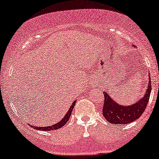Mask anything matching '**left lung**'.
I'll return each mask as SVG.
<instances>
[{
  "mask_svg": "<svg viewBox=\"0 0 159 159\" xmlns=\"http://www.w3.org/2000/svg\"><path fill=\"white\" fill-rule=\"evenodd\" d=\"M134 47H135L134 46ZM151 93V80L149 77L148 86L144 97L140 98L135 104L123 106L115 101L107 93L104 92V101L103 107V116L108 122L118 125L127 124L135 121L144 112L148 104Z\"/></svg>",
  "mask_w": 159,
  "mask_h": 159,
  "instance_id": "left-lung-1",
  "label": "left lung"
}]
</instances>
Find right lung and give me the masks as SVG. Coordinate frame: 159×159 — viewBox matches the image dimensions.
<instances>
[{"mask_svg":"<svg viewBox=\"0 0 159 159\" xmlns=\"http://www.w3.org/2000/svg\"><path fill=\"white\" fill-rule=\"evenodd\" d=\"M75 103H76V100L73 101V103H72L71 107H70V109H69L68 112H66V114L64 116V117L62 119H61L59 122H58L57 124H52V125H51V126H47V127H35H35H33V126H31V127H33L34 129H39V130H43V131L55 130V129H60V128L62 127L63 126H64L65 124H66V122L68 121V120L70 119V116H71V114H72V110H73L74 106H75Z\"/></svg>","mask_w":159,"mask_h":159,"instance_id":"right-lung-1","label":"right lung"}]
</instances>
